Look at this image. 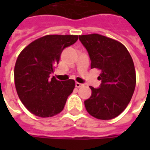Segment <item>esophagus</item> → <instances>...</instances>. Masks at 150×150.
<instances>
[{"mask_svg":"<svg viewBox=\"0 0 150 150\" xmlns=\"http://www.w3.org/2000/svg\"><path fill=\"white\" fill-rule=\"evenodd\" d=\"M83 84H82V83H78V82H76L75 83V87L76 88H80V87H82Z\"/></svg>","mask_w":150,"mask_h":150,"instance_id":"1","label":"esophagus"}]
</instances>
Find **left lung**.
Here are the masks:
<instances>
[{
  "label": "left lung",
  "instance_id": "1",
  "mask_svg": "<svg viewBox=\"0 0 150 150\" xmlns=\"http://www.w3.org/2000/svg\"><path fill=\"white\" fill-rule=\"evenodd\" d=\"M79 38L89 54L91 68L101 70L100 87L90 86L92 93L84 101L86 110L96 119H113L125 109L135 90L132 57L122 43L110 38L91 34Z\"/></svg>",
  "mask_w": 150,
  "mask_h": 150
}]
</instances>
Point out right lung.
<instances>
[{
	"mask_svg": "<svg viewBox=\"0 0 150 150\" xmlns=\"http://www.w3.org/2000/svg\"><path fill=\"white\" fill-rule=\"evenodd\" d=\"M78 40V35L49 34L30 43L19 54L14 67L18 97L31 113L51 117L64 108L75 86V80L50 78L64 48Z\"/></svg>",
	"mask_w": 150,
	"mask_h": 150,
	"instance_id": "add662e5",
	"label": "right lung"
}]
</instances>
